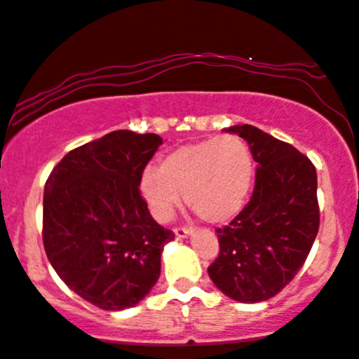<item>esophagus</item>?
I'll list each match as a JSON object with an SVG mask.
<instances>
[{"mask_svg":"<svg viewBox=\"0 0 359 359\" xmlns=\"http://www.w3.org/2000/svg\"><path fill=\"white\" fill-rule=\"evenodd\" d=\"M173 231H175V237L186 238V237H189V235L192 233V228H189V226H175V228H173Z\"/></svg>","mask_w":359,"mask_h":359,"instance_id":"esophagus-1","label":"esophagus"}]
</instances>
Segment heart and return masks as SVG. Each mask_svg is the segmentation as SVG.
<instances>
[{"mask_svg": "<svg viewBox=\"0 0 359 359\" xmlns=\"http://www.w3.org/2000/svg\"><path fill=\"white\" fill-rule=\"evenodd\" d=\"M254 160L237 135L196 141L172 149L160 168H147L140 191L158 222H168L186 194L189 206L208 223H226L245 206Z\"/></svg>", "mask_w": 359, "mask_h": 359, "instance_id": "1", "label": "heart"}]
</instances>
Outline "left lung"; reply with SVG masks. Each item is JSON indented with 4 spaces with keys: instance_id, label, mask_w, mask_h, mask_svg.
<instances>
[{
    "instance_id": "1",
    "label": "left lung",
    "mask_w": 359,
    "mask_h": 359,
    "mask_svg": "<svg viewBox=\"0 0 359 359\" xmlns=\"http://www.w3.org/2000/svg\"><path fill=\"white\" fill-rule=\"evenodd\" d=\"M257 161L247 206L216 228L219 252L208 273L216 288L242 303L273 298L290 285L318 233L317 170L309 156L250 124L233 126Z\"/></svg>"
}]
</instances>
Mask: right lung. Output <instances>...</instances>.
Listing matches in <instances>:
<instances>
[{
	"label": "right lung",
	"mask_w": 359,
	"mask_h": 359,
	"mask_svg": "<svg viewBox=\"0 0 359 359\" xmlns=\"http://www.w3.org/2000/svg\"><path fill=\"white\" fill-rule=\"evenodd\" d=\"M158 135L112 131L71 149L47 177L42 242L59 278L102 310L143 300L160 278L173 231L149 215L140 191Z\"/></svg>",
	"instance_id": "obj_1"
}]
</instances>
